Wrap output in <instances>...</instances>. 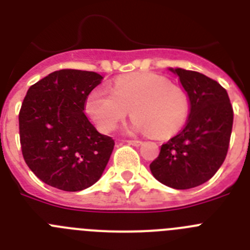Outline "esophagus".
<instances>
[{
	"instance_id": "esophagus-1",
	"label": "esophagus",
	"mask_w": 250,
	"mask_h": 250,
	"mask_svg": "<svg viewBox=\"0 0 250 250\" xmlns=\"http://www.w3.org/2000/svg\"><path fill=\"white\" fill-rule=\"evenodd\" d=\"M126 143L130 145H134V146H140V145L143 144V141L140 140H127Z\"/></svg>"
}]
</instances>
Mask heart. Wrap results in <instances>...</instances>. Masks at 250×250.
Segmentation results:
<instances>
[{"label":"heart","instance_id":"1","mask_svg":"<svg viewBox=\"0 0 250 250\" xmlns=\"http://www.w3.org/2000/svg\"><path fill=\"white\" fill-rule=\"evenodd\" d=\"M85 109L103 132H110L131 110L134 131L167 138L187 123L189 100L182 87L156 74H131L119 77L111 92L92 90Z\"/></svg>","mask_w":250,"mask_h":250}]
</instances>
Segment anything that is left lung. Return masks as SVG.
Returning a JSON list of instances; mask_svg holds the SVG:
<instances>
[{"instance_id": "8db88e82", "label": "left lung", "mask_w": 250, "mask_h": 250, "mask_svg": "<svg viewBox=\"0 0 250 250\" xmlns=\"http://www.w3.org/2000/svg\"><path fill=\"white\" fill-rule=\"evenodd\" d=\"M189 99L185 126L161 145L150 164L156 180L174 189H190L208 182L227 156L233 127V107L220 83L196 71L170 67Z\"/></svg>"}]
</instances>
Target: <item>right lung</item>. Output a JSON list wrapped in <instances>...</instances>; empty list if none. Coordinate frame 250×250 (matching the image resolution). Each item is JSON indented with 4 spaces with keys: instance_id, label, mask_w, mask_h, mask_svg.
<instances>
[{
    "instance_id": "right-lung-1",
    "label": "right lung",
    "mask_w": 250,
    "mask_h": 250,
    "mask_svg": "<svg viewBox=\"0 0 250 250\" xmlns=\"http://www.w3.org/2000/svg\"><path fill=\"white\" fill-rule=\"evenodd\" d=\"M103 79L94 71L60 70L28 89L19 115L22 155L45 184L79 191L103 175L115 143L83 112Z\"/></svg>"
}]
</instances>
